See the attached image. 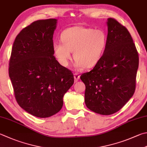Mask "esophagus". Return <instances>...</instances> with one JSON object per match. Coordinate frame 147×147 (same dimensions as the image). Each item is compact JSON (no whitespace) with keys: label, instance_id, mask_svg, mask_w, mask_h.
I'll return each mask as SVG.
<instances>
[{"label":"esophagus","instance_id":"esophagus-1","mask_svg":"<svg viewBox=\"0 0 147 147\" xmlns=\"http://www.w3.org/2000/svg\"><path fill=\"white\" fill-rule=\"evenodd\" d=\"M74 79H75V81H76V82L78 81V80L80 79L79 74H77V73H75L74 74Z\"/></svg>","mask_w":147,"mask_h":147}]
</instances>
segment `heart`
Instances as JSON below:
<instances>
[{"mask_svg": "<svg viewBox=\"0 0 147 147\" xmlns=\"http://www.w3.org/2000/svg\"><path fill=\"white\" fill-rule=\"evenodd\" d=\"M61 41H55L53 51L61 64L68 65L74 51L77 67L90 68L100 60L106 44V37L100 30L75 26L65 30Z\"/></svg>", "mask_w": 147, "mask_h": 147, "instance_id": "1", "label": "heart"}]
</instances>
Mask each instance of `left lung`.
Segmentation results:
<instances>
[{"mask_svg": "<svg viewBox=\"0 0 147 147\" xmlns=\"http://www.w3.org/2000/svg\"><path fill=\"white\" fill-rule=\"evenodd\" d=\"M106 47L100 60L89 72L81 75L88 109L109 115L118 111L134 95L139 57L125 27L107 19Z\"/></svg>", "mask_w": 147, "mask_h": 147, "instance_id": "1", "label": "left lung"}]
</instances>
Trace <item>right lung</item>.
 Segmentation results:
<instances>
[{"instance_id": "right-lung-1", "label": "right lung", "mask_w": 147, "mask_h": 147, "mask_svg": "<svg viewBox=\"0 0 147 147\" xmlns=\"http://www.w3.org/2000/svg\"><path fill=\"white\" fill-rule=\"evenodd\" d=\"M57 19L32 22L16 37L9 76L19 106L34 117L47 118L61 109L63 96L74 82L71 71L54 56Z\"/></svg>"}]
</instances>
